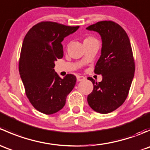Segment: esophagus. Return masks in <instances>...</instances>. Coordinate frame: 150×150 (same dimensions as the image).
I'll list each match as a JSON object with an SVG mask.
<instances>
[{"label":"esophagus","mask_w":150,"mask_h":150,"mask_svg":"<svg viewBox=\"0 0 150 150\" xmlns=\"http://www.w3.org/2000/svg\"><path fill=\"white\" fill-rule=\"evenodd\" d=\"M86 80V78L84 76H81V75H77V81H83Z\"/></svg>","instance_id":"obj_1"}]
</instances>
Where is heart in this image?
Wrapping results in <instances>:
<instances>
[{"instance_id":"obj_1","label":"heart","mask_w":150,"mask_h":150,"mask_svg":"<svg viewBox=\"0 0 150 150\" xmlns=\"http://www.w3.org/2000/svg\"><path fill=\"white\" fill-rule=\"evenodd\" d=\"M94 40V38H91V37H88V38H85L84 42L89 41V40Z\"/></svg>"}]
</instances>
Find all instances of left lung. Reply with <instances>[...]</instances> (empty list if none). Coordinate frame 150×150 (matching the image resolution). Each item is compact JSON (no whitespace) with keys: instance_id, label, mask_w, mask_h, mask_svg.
<instances>
[{"instance_id":"1","label":"left lung","mask_w":150,"mask_h":150,"mask_svg":"<svg viewBox=\"0 0 150 150\" xmlns=\"http://www.w3.org/2000/svg\"><path fill=\"white\" fill-rule=\"evenodd\" d=\"M102 38L101 56L95 66V73L102 75V81L93 85L87 101L92 110L101 114L114 111L128 96L135 72V64L128 36L118 24L102 21L88 27Z\"/></svg>"}]
</instances>
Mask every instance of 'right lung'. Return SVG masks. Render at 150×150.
Instances as JSON below:
<instances>
[{"label":"right lung","instance_id":"obj_1","mask_svg":"<svg viewBox=\"0 0 150 150\" xmlns=\"http://www.w3.org/2000/svg\"><path fill=\"white\" fill-rule=\"evenodd\" d=\"M78 28L42 22L34 25L24 38L19 74L29 101L40 112L51 115L62 110L75 87V75L67 74L62 79L54 68V62L64 55L62 40Z\"/></svg>","mask_w":150,"mask_h":150}]
</instances>
